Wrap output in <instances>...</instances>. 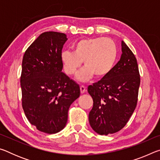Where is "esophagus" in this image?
<instances>
[{"label": "esophagus", "instance_id": "34e87169", "mask_svg": "<svg viewBox=\"0 0 160 160\" xmlns=\"http://www.w3.org/2000/svg\"><path fill=\"white\" fill-rule=\"evenodd\" d=\"M86 88L84 85H81L80 86V92L82 93V94H83L84 92H86Z\"/></svg>", "mask_w": 160, "mask_h": 160}]
</instances>
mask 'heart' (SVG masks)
<instances>
[{
	"mask_svg": "<svg viewBox=\"0 0 160 160\" xmlns=\"http://www.w3.org/2000/svg\"><path fill=\"white\" fill-rule=\"evenodd\" d=\"M118 48L110 38H90L81 39L73 46V52L63 51L61 58L65 72L71 76L76 73L83 61L85 68L78 79L86 81L94 75L103 78L112 71L117 58Z\"/></svg>",
	"mask_w": 160,
	"mask_h": 160,
	"instance_id": "heart-1",
	"label": "heart"
}]
</instances>
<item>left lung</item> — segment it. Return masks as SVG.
<instances>
[{
  "label": "left lung",
  "mask_w": 160,
  "mask_h": 160,
  "mask_svg": "<svg viewBox=\"0 0 160 160\" xmlns=\"http://www.w3.org/2000/svg\"><path fill=\"white\" fill-rule=\"evenodd\" d=\"M122 54L112 71L88 86L93 99L89 121L100 135L112 134L128 123L137 106L140 75L133 53L123 41Z\"/></svg>",
  "instance_id": "obj_1"
}]
</instances>
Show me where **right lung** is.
Listing matches in <instances>:
<instances>
[{
	"instance_id": "obj_1",
	"label": "right lung",
	"mask_w": 160,
	"mask_h": 160,
	"mask_svg": "<svg viewBox=\"0 0 160 160\" xmlns=\"http://www.w3.org/2000/svg\"><path fill=\"white\" fill-rule=\"evenodd\" d=\"M67 39L64 33L44 32L23 56L22 109L32 125L48 134L56 133L66 126L70 105L80 94V86L61 72V55Z\"/></svg>"
}]
</instances>
